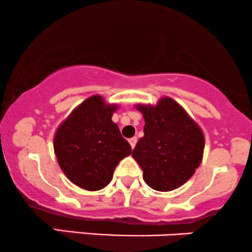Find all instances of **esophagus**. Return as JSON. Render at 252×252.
Wrapping results in <instances>:
<instances>
[{
	"mask_svg": "<svg viewBox=\"0 0 252 252\" xmlns=\"http://www.w3.org/2000/svg\"><path fill=\"white\" fill-rule=\"evenodd\" d=\"M129 144H131V148L133 149L134 147H136V143H137V137H132V138L128 139Z\"/></svg>",
	"mask_w": 252,
	"mask_h": 252,
	"instance_id": "34e87169",
	"label": "esophagus"
}]
</instances>
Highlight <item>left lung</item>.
I'll use <instances>...</instances> for the list:
<instances>
[{
    "mask_svg": "<svg viewBox=\"0 0 252 252\" xmlns=\"http://www.w3.org/2000/svg\"><path fill=\"white\" fill-rule=\"evenodd\" d=\"M143 114L144 136L139 138L132 157L143 170L150 188L170 191L194 175L203 160L205 138L198 124L170 97L157 105L137 104Z\"/></svg>",
    "mask_w": 252,
    "mask_h": 252,
    "instance_id": "left-lung-1",
    "label": "left lung"
}]
</instances>
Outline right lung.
Instances as JSON below:
<instances>
[{"mask_svg": "<svg viewBox=\"0 0 252 252\" xmlns=\"http://www.w3.org/2000/svg\"><path fill=\"white\" fill-rule=\"evenodd\" d=\"M116 104L92 95L71 111L54 134V154L64 175L86 190H99L113 178L114 170L131 154L111 116Z\"/></svg>", "mask_w": 252, "mask_h": 252, "instance_id": "obj_1", "label": "right lung"}]
</instances>
